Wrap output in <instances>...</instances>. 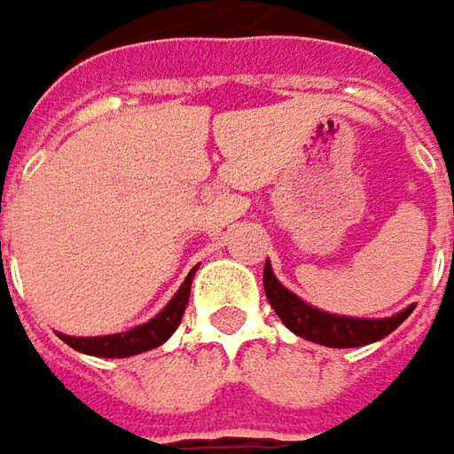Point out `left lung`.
<instances>
[{
	"mask_svg": "<svg viewBox=\"0 0 454 454\" xmlns=\"http://www.w3.org/2000/svg\"><path fill=\"white\" fill-rule=\"evenodd\" d=\"M262 286H265V295L275 308L278 318L286 323L295 336L321 343V346H331V348H354V346H366V343L384 339L414 310V305H410L392 318H376V321L374 318H346V316L323 313L318 308L303 303L288 288H283L280 280L272 275L270 262H265Z\"/></svg>",
	"mask_w": 454,
	"mask_h": 454,
	"instance_id": "8db88e82",
	"label": "left lung"
}]
</instances>
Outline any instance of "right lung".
Instances as JSON below:
<instances>
[{
    "mask_svg": "<svg viewBox=\"0 0 454 454\" xmlns=\"http://www.w3.org/2000/svg\"><path fill=\"white\" fill-rule=\"evenodd\" d=\"M197 270V268H194ZM194 270L186 275V280L182 283V288L176 290V295L168 301L164 310L151 318L149 323L126 331V333H114V336H96V339H75V336H62L58 333L67 346H73L80 354H90V356H103V358H123L133 356V354H141V351H151L156 346H161L174 331L176 325L182 323L184 310L189 303V293H192V278Z\"/></svg>",
    "mask_w": 454,
    "mask_h": 454,
    "instance_id": "add662e5",
    "label": "right lung"
}]
</instances>
